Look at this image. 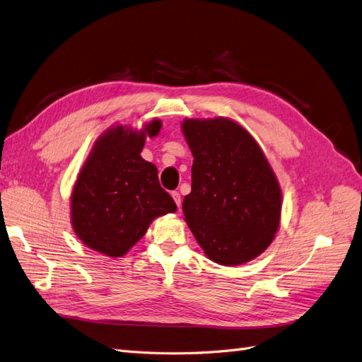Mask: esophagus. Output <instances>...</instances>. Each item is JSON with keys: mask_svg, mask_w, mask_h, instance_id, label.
<instances>
[{"mask_svg": "<svg viewBox=\"0 0 362 362\" xmlns=\"http://www.w3.org/2000/svg\"><path fill=\"white\" fill-rule=\"evenodd\" d=\"M170 194H172V198H173L175 204H177V206L180 208V206H181V194H180L178 192H172Z\"/></svg>", "mask_w": 362, "mask_h": 362, "instance_id": "esophagus-1", "label": "esophagus"}]
</instances>
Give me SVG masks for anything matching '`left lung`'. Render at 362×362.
Segmentation results:
<instances>
[{
  "label": "left lung",
  "instance_id": "obj_1",
  "mask_svg": "<svg viewBox=\"0 0 362 362\" xmlns=\"http://www.w3.org/2000/svg\"><path fill=\"white\" fill-rule=\"evenodd\" d=\"M181 128L193 154L185 222L211 261L245 264L269 247L279 228L276 175L257 140L231 119H185Z\"/></svg>",
  "mask_w": 362,
  "mask_h": 362
}]
</instances>
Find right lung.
Here are the masks:
<instances>
[{"label": "right lung", "instance_id": "right-lung-1", "mask_svg": "<svg viewBox=\"0 0 362 362\" xmlns=\"http://www.w3.org/2000/svg\"><path fill=\"white\" fill-rule=\"evenodd\" d=\"M160 128L158 119L140 131L116 125L95 141L71 194L72 228L87 247L122 257L156 217L177 211L156 164L140 156L146 137Z\"/></svg>", "mask_w": 362, "mask_h": 362}]
</instances>
